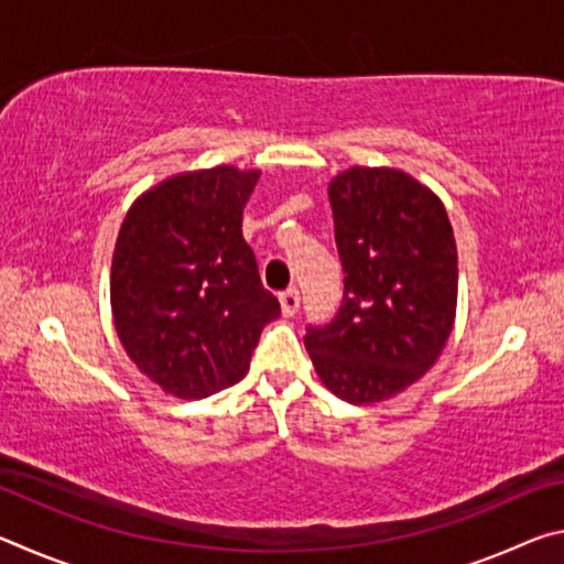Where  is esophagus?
I'll list each match as a JSON object with an SVG mask.
<instances>
[{
	"label": "esophagus",
	"mask_w": 564,
	"mask_h": 564,
	"mask_svg": "<svg viewBox=\"0 0 564 564\" xmlns=\"http://www.w3.org/2000/svg\"><path fill=\"white\" fill-rule=\"evenodd\" d=\"M279 303H281V313L285 318H291L295 311H299V305H301V293L295 291V289H289V291H283L281 295H279Z\"/></svg>",
	"instance_id": "1"
}]
</instances>
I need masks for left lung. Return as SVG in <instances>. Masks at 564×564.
Masks as SVG:
<instances>
[{"instance_id": "1", "label": "left lung", "mask_w": 564, "mask_h": 564, "mask_svg": "<svg viewBox=\"0 0 564 564\" xmlns=\"http://www.w3.org/2000/svg\"><path fill=\"white\" fill-rule=\"evenodd\" d=\"M346 273L338 316L305 348L321 383L352 405L403 393L441 358L457 308V248L435 191L390 166L330 178Z\"/></svg>"}]
</instances>
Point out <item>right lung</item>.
I'll list each match as a JSON object with an SVG mask.
<instances>
[{
  "instance_id": "right-lung-1",
  "label": "right lung",
  "mask_w": 564,
  "mask_h": 564,
  "mask_svg": "<svg viewBox=\"0 0 564 564\" xmlns=\"http://www.w3.org/2000/svg\"><path fill=\"white\" fill-rule=\"evenodd\" d=\"M259 169L181 171L123 216L111 259V316L127 356L164 393L198 400L248 373L281 305L243 241Z\"/></svg>"
}]
</instances>
